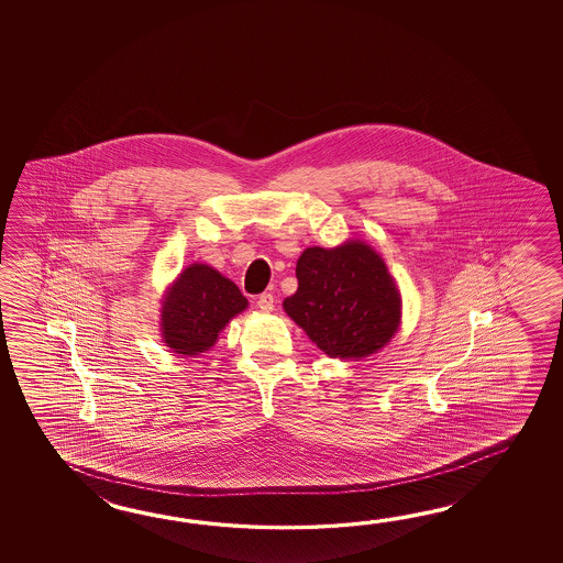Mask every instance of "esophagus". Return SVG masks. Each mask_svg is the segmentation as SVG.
I'll list each match as a JSON object with an SVG mask.
<instances>
[{
	"label": "esophagus",
	"instance_id": "obj_1",
	"mask_svg": "<svg viewBox=\"0 0 563 563\" xmlns=\"http://www.w3.org/2000/svg\"><path fill=\"white\" fill-rule=\"evenodd\" d=\"M274 303H276V299H274V294H262L260 298H257V308L262 311H272L274 310Z\"/></svg>",
	"mask_w": 563,
	"mask_h": 563
}]
</instances>
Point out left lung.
Masks as SVG:
<instances>
[{
  "label": "left lung",
  "instance_id": "1",
  "mask_svg": "<svg viewBox=\"0 0 563 563\" xmlns=\"http://www.w3.org/2000/svg\"><path fill=\"white\" fill-rule=\"evenodd\" d=\"M298 289L287 316L332 358H364L393 338L400 299L380 255L360 241L308 247L296 265Z\"/></svg>",
  "mask_w": 563,
  "mask_h": 563
}]
</instances>
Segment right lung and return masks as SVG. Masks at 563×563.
<instances>
[{
  "instance_id": "right-lung-1",
  "label": "right lung",
  "mask_w": 563,
  "mask_h": 563,
  "mask_svg": "<svg viewBox=\"0 0 563 563\" xmlns=\"http://www.w3.org/2000/svg\"><path fill=\"white\" fill-rule=\"evenodd\" d=\"M247 299L213 267L192 264L173 284L163 306V338L177 354L197 356L216 344L217 334Z\"/></svg>"
}]
</instances>
